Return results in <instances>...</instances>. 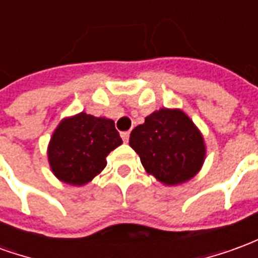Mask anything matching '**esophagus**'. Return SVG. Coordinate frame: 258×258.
<instances>
[{"label": "esophagus", "mask_w": 258, "mask_h": 258, "mask_svg": "<svg viewBox=\"0 0 258 258\" xmlns=\"http://www.w3.org/2000/svg\"><path fill=\"white\" fill-rule=\"evenodd\" d=\"M121 138H123L124 142H128V140H130V131H124V133H121Z\"/></svg>", "instance_id": "obj_1"}]
</instances>
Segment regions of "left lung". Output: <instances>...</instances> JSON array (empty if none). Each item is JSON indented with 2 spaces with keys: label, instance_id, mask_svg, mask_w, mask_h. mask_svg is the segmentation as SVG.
<instances>
[{
  "label": "left lung",
  "instance_id": "obj_1",
  "mask_svg": "<svg viewBox=\"0 0 258 258\" xmlns=\"http://www.w3.org/2000/svg\"><path fill=\"white\" fill-rule=\"evenodd\" d=\"M130 146L140 155L146 173L164 185L194 178L203 166V135L182 110L163 107L130 134Z\"/></svg>",
  "mask_w": 258,
  "mask_h": 258
}]
</instances>
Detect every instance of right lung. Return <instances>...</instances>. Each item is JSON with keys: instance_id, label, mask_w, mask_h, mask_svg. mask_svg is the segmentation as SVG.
<instances>
[{"instance_id": "add662e5", "label": "right lung", "mask_w": 258, "mask_h": 258, "mask_svg": "<svg viewBox=\"0 0 258 258\" xmlns=\"http://www.w3.org/2000/svg\"><path fill=\"white\" fill-rule=\"evenodd\" d=\"M123 144L110 118L81 112L63 118L48 145L55 177L70 185H85L106 167V156Z\"/></svg>"}]
</instances>
